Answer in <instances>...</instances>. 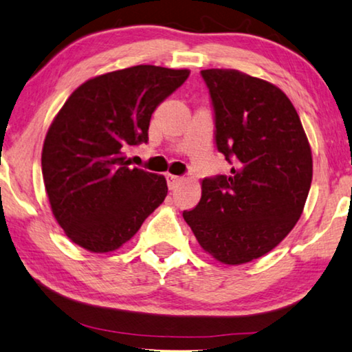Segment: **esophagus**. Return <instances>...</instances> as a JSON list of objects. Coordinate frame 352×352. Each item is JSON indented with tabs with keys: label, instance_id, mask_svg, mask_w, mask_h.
<instances>
[{
	"label": "esophagus",
	"instance_id": "34e87169",
	"mask_svg": "<svg viewBox=\"0 0 352 352\" xmlns=\"http://www.w3.org/2000/svg\"><path fill=\"white\" fill-rule=\"evenodd\" d=\"M166 184H168V188L173 190L177 187V184H179L182 181L181 176H175V175H166Z\"/></svg>",
	"mask_w": 352,
	"mask_h": 352
}]
</instances>
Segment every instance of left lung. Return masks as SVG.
<instances>
[{
    "label": "left lung",
    "instance_id": "left-lung-1",
    "mask_svg": "<svg viewBox=\"0 0 352 352\" xmlns=\"http://www.w3.org/2000/svg\"><path fill=\"white\" fill-rule=\"evenodd\" d=\"M217 149L229 176L206 177L184 210L206 252L226 265L267 254L295 228L312 182V151L296 109L274 84L230 68L203 70Z\"/></svg>",
    "mask_w": 352,
    "mask_h": 352
}]
</instances>
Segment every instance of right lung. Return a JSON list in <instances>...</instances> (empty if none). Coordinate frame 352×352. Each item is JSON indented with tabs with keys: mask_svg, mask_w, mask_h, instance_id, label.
<instances>
[{
	"mask_svg": "<svg viewBox=\"0 0 352 352\" xmlns=\"http://www.w3.org/2000/svg\"><path fill=\"white\" fill-rule=\"evenodd\" d=\"M188 74L135 65L85 80L68 96L46 132L42 173L53 215L73 243L118 250L164 203L165 177L132 168L124 151L148 142L155 107Z\"/></svg>",
	"mask_w": 352,
	"mask_h": 352,
	"instance_id": "1",
	"label": "right lung"
}]
</instances>
